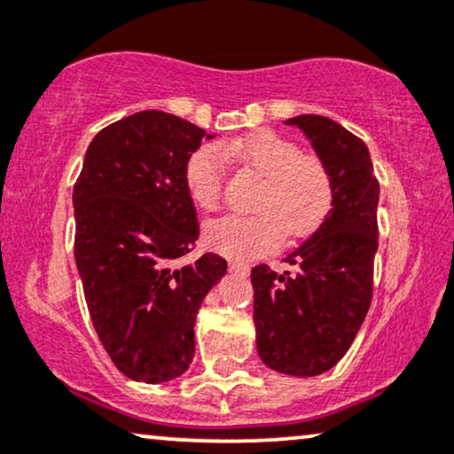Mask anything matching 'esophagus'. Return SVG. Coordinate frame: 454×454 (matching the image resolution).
I'll return each mask as SVG.
<instances>
[{"label":"esophagus","mask_w":454,"mask_h":454,"mask_svg":"<svg viewBox=\"0 0 454 454\" xmlns=\"http://www.w3.org/2000/svg\"><path fill=\"white\" fill-rule=\"evenodd\" d=\"M229 269L235 270V273H241V275H248V273H250V264L239 262V261H231V262H229Z\"/></svg>","instance_id":"obj_1"}]
</instances>
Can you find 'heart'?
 Listing matches in <instances>:
<instances>
[{"label": "heart", "mask_w": 454, "mask_h": 454, "mask_svg": "<svg viewBox=\"0 0 454 454\" xmlns=\"http://www.w3.org/2000/svg\"><path fill=\"white\" fill-rule=\"evenodd\" d=\"M225 158L262 176L252 215H231L206 227L208 246L231 258H254L287 238L302 241L319 231L333 208L335 187L327 162L302 154L294 141L261 129L244 137L202 145L185 162V185L198 208L213 213L225 187Z\"/></svg>", "instance_id": "obj_1"}]
</instances>
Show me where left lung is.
I'll use <instances>...</instances> for the list:
<instances>
[{
    "label": "left lung",
    "instance_id": "1",
    "mask_svg": "<svg viewBox=\"0 0 454 454\" xmlns=\"http://www.w3.org/2000/svg\"><path fill=\"white\" fill-rule=\"evenodd\" d=\"M286 125L310 139L333 175L335 200L327 221L284 261L294 273L267 264L252 269L258 356L267 367L313 378L338 364L367 317L378 252L380 184L367 145L319 114Z\"/></svg>",
    "mask_w": 454,
    "mask_h": 454
}]
</instances>
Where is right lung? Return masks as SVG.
Wrapping results in <instances>:
<instances>
[{
  "label": "right lung",
  "mask_w": 454,
  "mask_h": 454,
  "mask_svg": "<svg viewBox=\"0 0 454 454\" xmlns=\"http://www.w3.org/2000/svg\"><path fill=\"white\" fill-rule=\"evenodd\" d=\"M204 129L160 110L104 127L74 184V261L93 327L112 363L145 384L179 378L193 358V325L227 261L190 254L200 225L185 162Z\"/></svg>",
  "instance_id": "1"
}]
</instances>
